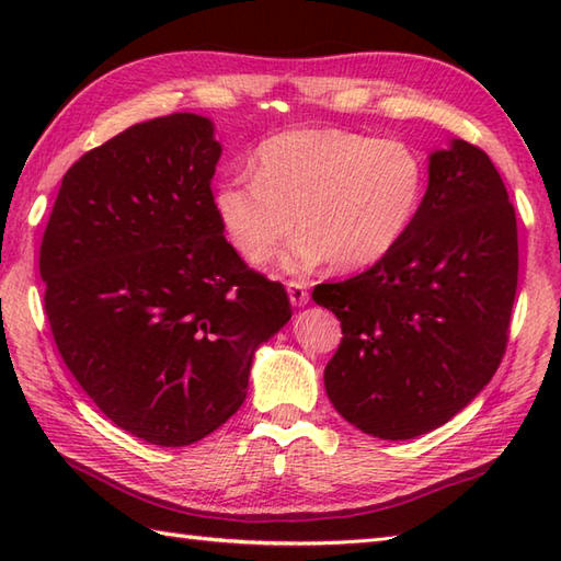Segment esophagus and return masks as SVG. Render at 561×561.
<instances>
[{"mask_svg":"<svg viewBox=\"0 0 561 561\" xmlns=\"http://www.w3.org/2000/svg\"><path fill=\"white\" fill-rule=\"evenodd\" d=\"M287 291H289V301L291 306H306L308 304V289L306 282H287Z\"/></svg>","mask_w":561,"mask_h":561,"instance_id":"34e87169","label":"esophagus"}]
</instances>
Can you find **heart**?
Segmentation results:
<instances>
[{
  "label": "heart",
  "mask_w": 561,
  "mask_h": 561,
  "mask_svg": "<svg viewBox=\"0 0 561 561\" xmlns=\"http://www.w3.org/2000/svg\"><path fill=\"white\" fill-rule=\"evenodd\" d=\"M252 175L226 178L214 190L221 229L245 262L270 260L296 229L284 267L320 262L340 272L383 260L410 231L422 207L426 169L398 139L335 127L287 129L262 141Z\"/></svg>",
  "instance_id": "b5f03b06"
}]
</instances>
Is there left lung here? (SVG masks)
<instances>
[{"label": "left lung", "mask_w": 561, "mask_h": 561, "mask_svg": "<svg viewBox=\"0 0 561 561\" xmlns=\"http://www.w3.org/2000/svg\"><path fill=\"white\" fill-rule=\"evenodd\" d=\"M518 284V229L490 157L453 139L428 157V187L410 231L374 267L318 284L340 318L325 366L335 410L388 440L446 424L496 374Z\"/></svg>", "instance_id": "8db88e82"}]
</instances>
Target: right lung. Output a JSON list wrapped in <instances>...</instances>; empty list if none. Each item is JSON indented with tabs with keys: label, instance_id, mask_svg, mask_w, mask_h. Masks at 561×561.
<instances>
[{
	"label": "right lung",
	"instance_id": "1",
	"mask_svg": "<svg viewBox=\"0 0 561 561\" xmlns=\"http://www.w3.org/2000/svg\"><path fill=\"white\" fill-rule=\"evenodd\" d=\"M211 121L127 127L62 178L41 243L45 316L67 368L125 432L190 446L245 400L253 354L291 318L214 211Z\"/></svg>",
	"mask_w": 561,
	"mask_h": 561
}]
</instances>
